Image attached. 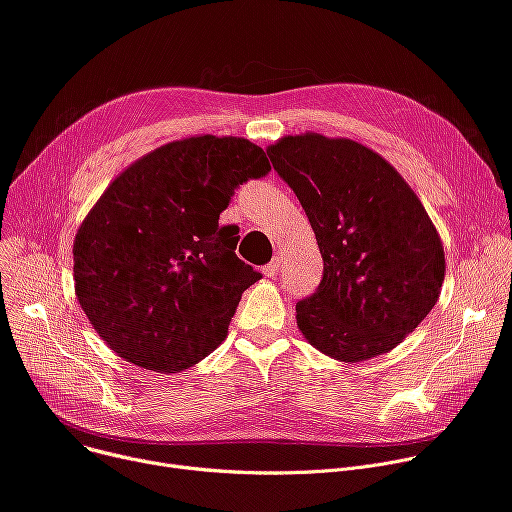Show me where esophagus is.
Listing matches in <instances>:
<instances>
[{
	"mask_svg": "<svg viewBox=\"0 0 512 512\" xmlns=\"http://www.w3.org/2000/svg\"><path fill=\"white\" fill-rule=\"evenodd\" d=\"M280 257H276V259H271L265 267H263V274L267 276V278H276L278 274H280Z\"/></svg>",
	"mask_w": 512,
	"mask_h": 512,
	"instance_id": "esophagus-1",
	"label": "esophagus"
}]
</instances>
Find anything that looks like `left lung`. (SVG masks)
<instances>
[{"mask_svg":"<svg viewBox=\"0 0 512 512\" xmlns=\"http://www.w3.org/2000/svg\"><path fill=\"white\" fill-rule=\"evenodd\" d=\"M267 156L323 257L319 288L296 302L298 329L344 362L393 350L432 311L445 280V251L422 201L385 158L346 138L286 135Z\"/></svg>","mask_w":512,"mask_h":512,"instance_id":"8db88e82","label":"left lung"}]
</instances>
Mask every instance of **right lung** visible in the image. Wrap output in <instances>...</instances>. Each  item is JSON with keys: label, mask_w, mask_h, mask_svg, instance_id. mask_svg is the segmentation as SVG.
Listing matches in <instances>:
<instances>
[{"label": "right lung", "mask_w": 512, "mask_h": 512, "mask_svg": "<svg viewBox=\"0 0 512 512\" xmlns=\"http://www.w3.org/2000/svg\"><path fill=\"white\" fill-rule=\"evenodd\" d=\"M271 170L243 138L199 135L133 162L82 222L76 294L127 362L179 372L212 354L243 292L261 280L236 257V226H218L238 185Z\"/></svg>", "instance_id": "obj_1"}]
</instances>
